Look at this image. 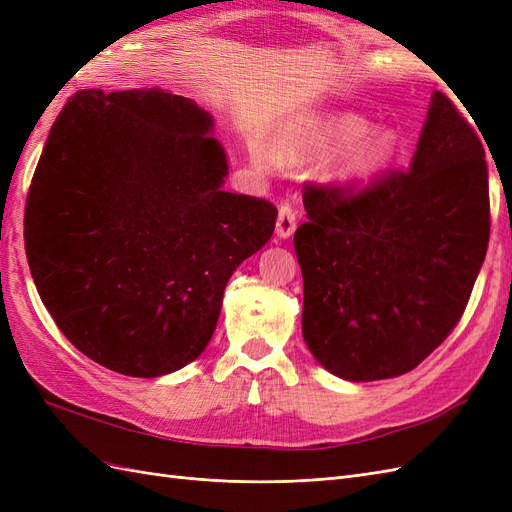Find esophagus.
Masks as SVG:
<instances>
[{"mask_svg":"<svg viewBox=\"0 0 512 512\" xmlns=\"http://www.w3.org/2000/svg\"><path fill=\"white\" fill-rule=\"evenodd\" d=\"M294 228H297V211L290 205H282L280 211H277V235L282 239H288Z\"/></svg>","mask_w":512,"mask_h":512,"instance_id":"34e87169","label":"esophagus"}]
</instances>
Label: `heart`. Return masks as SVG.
Here are the masks:
<instances>
[{
	"label": "heart",
	"instance_id": "1",
	"mask_svg": "<svg viewBox=\"0 0 512 512\" xmlns=\"http://www.w3.org/2000/svg\"><path fill=\"white\" fill-rule=\"evenodd\" d=\"M337 150L340 153L331 164V175L342 183H361L386 166L393 145L382 134H369V123L356 115H331L314 126L282 136L277 143L280 156L290 160L324 158ZM254 158L262 166L273 162L265 149H256Z\"/></svg>",
	"mask_w": 512,
	"mask_h": 512
}]
</instances>
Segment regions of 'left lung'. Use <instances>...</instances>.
Returning <instances> with one entry per match:
<instances>
[{
    "instance_id": "1",
    "label": "left lung",
    "mask_w": 512,
    "mask_h": 512,
    "mask_svg": "<svg viewBox=\"0 0 512 512\" xmlns=\"http://www.w3.org/2000/svg\"><path fill=\"white\" fill-rule=\"evenodd\" d=\"M303 203L294 252L307 348L352 382L408 374L457 327L487 254L480 136L436 91L408 170L363 188L305 183Z\"/></svg>"
}]
</instances>
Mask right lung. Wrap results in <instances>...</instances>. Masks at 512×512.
Wrapping results in <instances>:
<instances>
[{"label":"right lung","instance_id":"1","mask_svg":"<svg viewBox=\"0 0 512 512\" xmlns=\"http://www.w3.org/2000/svg\"><path fill=\"white\" fill-rule=\"evenodd\" d=\"M209 113L160 89H85L61 108L25 203L42 303L91 361L156 378L192 363L224 288L277 209L222 188Z\"/></svg>","mask_w":512,"mask_h":512}]
</instances>
